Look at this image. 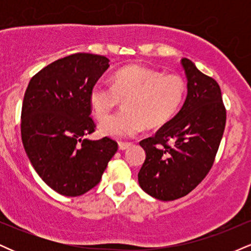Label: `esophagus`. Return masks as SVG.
<instances>
[{
  "label": "esophagus",
  "instance_id": "1",
  "mask_svg": "<svg viewBox=\"0 0 251 251\" xmlns=\"http://www.w3.org/2000/svg\"><path fill=\"white\" fill-rule=\"evenodd\" d=\"M129 146H131V143L119 142V150H122V151H124V150H126V149H128Z\"/></svg>",
  "mask_w": 251,
  "mask_h": 251
}]
</instances>
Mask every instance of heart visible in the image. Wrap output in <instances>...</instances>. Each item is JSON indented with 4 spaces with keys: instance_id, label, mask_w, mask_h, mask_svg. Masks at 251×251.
<instances>
[{
    "instance_id": "heart-1",
    "label": "heart",
    "mask_w": 251,
    "mask_h": 251,
    "mask_svg": "<svg viewBox=\"0 0 251 251\" xmlns=\"http://www.w3.org/2000/svg\"><path fill=\"white\" fill-rule=\"evenodd\" d=\"M185 91L180 76L164 75L144 66H128L114 74L113 83L97 82L89 99L98 119L126 100L124 111L99 124L101 134L123 139L139 134L145 125L153 128L169 123L179 111Z\"/></svg>"
}]
</instances>
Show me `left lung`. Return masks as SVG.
I'll use <instances>...</instances> for the list:
<instances>
[{
  "mask_svg": "<svg viewBox=\"0 0 251 251\" xmlns=\"http://www.w3.org/2000/svg\"><path fill=\"white\" fill-rule=\"evenodd\" d=\"M188 79L183 107L157 133L139 144L146 152L138 180L146 194L160 201L184 197L214 165L223 137L226 111L217 81L181 59Z\"/></svg>",
  "mask_w": 251,
  "mask_h": 251,
  "instance_id": "left-lung-1",
  "label": "left lung"
}]
</instances>
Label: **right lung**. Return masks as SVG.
Wrapping results in <instances>:
<instances>
[{"instance_id":"1","label":"right lung","mask_w":251,"mask_h":251,"mask_svg":"<svg viewBox=\"0 0 251 251\" xmlns=\"http://www.w3.org/2000/svg\"><path fill=\"white\" fill-rule=\"evenodd\" d=\"M103 55L75 53L51 62L30 79L21 112V137L37 175L57 194L76 197L99 184L118 151L93 133L91 91L109 67Z\"/></svg>"}]
</instances>
